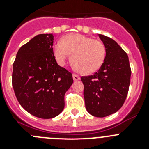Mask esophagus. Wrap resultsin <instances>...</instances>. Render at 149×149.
<instances>
[{"instance_id": "1", "label": "esophagus", "mask_w": 149, "mask_h": 149, "mask_svg": "<svg viewBox=\"0 0 149 149\" xmlns=\"http://www.w3.org/2000/svg\"><path fill=\"white\" fill-rule=\"evenodd\" d=\"M73 79L74 81H79L80 80V76L76 74H73Z\"/></svg>"}]
</instances>
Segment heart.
<instances>
[{"label": "heart", "instance_id": "heart-1", "mask_svg": "<svg viewBox=\"0 0 149 149\" xmlns=\"http://www.w3.org/2000/svg\"><path fill=\"white\" fill-rule=\"evenodd\" d=\"M54 54L60 65H64L71 56L74 59L72 66L84 74L98 71L106 56V48L101 41L95 40L81 34H68L56 43Z\"/></svg>", "mask_w": 149, "mask_h": 149}]
</instances>
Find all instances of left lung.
<instances>
[{
  "instance_id": "8db88e82",
  "label": "left lung",
  "mask_w": 149,
  "mask_h": 149,
  "mask_svg": "<svg viewBox=\"0 0 149 149\" xmlns=\"http://www.w3.org/2000/svg\"><path fill=\"white\" fill-rule=\"evenodd\" d=\"M106 48L104 61L97 72L84 76V96L86 109L95 117L115 113L123 105L128 93L131 69L128 56L118 43L98 34Z\"/></svg>"
}]
</instances>
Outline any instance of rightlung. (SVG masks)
Here are the masks:
<instances>
[{
  "label": "right lung",
  "mask_w": 149,
  "mask_h": 149,
  "mask_svg": "<svg viewBox=\"0 0 149 149\" xmlns=\"http://www.w3.org/2000/svg\"><path fill=\"white\" fill-rule=\"evenodd\" d=\"M53 34H39L18 50L13 87L21 106L31 115L51 119L63 111L64 95L73 83L71 72L57 64Z\"/></svg>",
  "instance_id": "1"
}]
</instances>
